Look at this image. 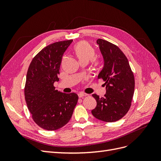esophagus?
<instances>
[{"mask_svg":"<svg viewBox=\"0 0 161 161\" xmlns=\"http://www.w3.org/2000/svg\"><path fill=\"white\" fill-rule=\"evenodd\" d=\"M78 95H79V98H83L84 97L86 96L87 95H86V94H85V93H84V92H79V93L78 94Z\"/></svg>","mask_w":161,"mask_h":161,"instance_id":"1","label":"esophagus"}]
</instances>
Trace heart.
I'll return each mask as SVG.
<instances>
[{
    "label": "heart",
    "instance_id": "obj_1",
    "mask_svg": "<svg viewBox=\"0 0 161 161\" xmlns=\"http://www.w3.org/2000/svg\"><path fill=\"white\" fill-rule=\"evenodd\" d=\"M74 51L80 62H88L94 58L95 53L93 47L86 42L78 43L74 47Z\"/></svg>",
    "mask_w": 161,
    "mask_h": 161
}]
</instances>
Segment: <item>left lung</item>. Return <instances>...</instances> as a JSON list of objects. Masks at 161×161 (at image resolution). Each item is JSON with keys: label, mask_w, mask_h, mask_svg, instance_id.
<instances>
[{"label": "left lung", "mask_w": 161, "mask_h": 161, "mask_svg": "<svg viewBox=\"0 0 161 161\" xmlns=\"http://www.w3.org/2000/svg\"><path fill=\"white\" fill-rule=\"evenodd\" d=\"M103 59V67L97 79L105 82L106 93L100 98L92 94L97 105L91 113L106 122L116 121L127 114L134 92V77L129 62L119 48L102 39L97 40Z\"/></svg>", "instance_id": "obj_1"}]
</instances>
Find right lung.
<instances>
[{"label":"right lung","instance_id":"obj_1","mask_svg":"<svg viewBox=\"0 0 161 161\" xmlns=\"http://www.w3.org/2000/svg\"><path fill=\"white\" fill-rule=\"evenodd\" d=\"M72 40L53 43L33 58L26 76L25 98L32 118L42 128L56 130L70 121L79 97L55 89L63 54Z\"/></svg>","mask_w":161,"mask_h":161}]
</instances>
